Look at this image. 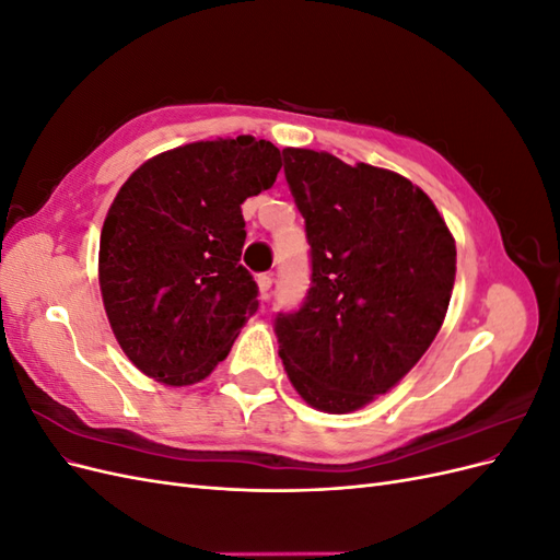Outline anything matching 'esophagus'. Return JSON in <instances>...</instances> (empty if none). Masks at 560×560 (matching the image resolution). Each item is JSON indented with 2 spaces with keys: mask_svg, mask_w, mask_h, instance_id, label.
<instances>
[{
  "mask_svg": "<svg viewBox=\"0 0 560 560\" xmlns=\"http://www.w3.org/2000/svg\"><path fill=\"white\" fill-rule=\"evenodd\" d=\"M257 284H259V294H261V299H264V301H268V296H270V287H273V276H270V273H261V276L257 278Z\"/></svg>",
  "mask_w": 560,
  "mask_h": 560,
  "instance_id": "esophagus-1",
  "label": "esophagus"
}]
</instances>
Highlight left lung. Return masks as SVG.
<instances>
[{
    "mask_svg": "<svg viewBox=\"0 0 560 560\" xmlns=\"http://www.w3.org/2000/svg\"><path fill=\"white\" fill-rule=\"evenodd\" d=\"M306 219L313 287L276 317L280 358L301 399L350 413L393 389L432 346L455 282V241L406 177L327 151L282 149Z\"/></svg>",
    "mask_w": 560,
    "mask_h": 560,
    "instance_id": "left-lung-1",
    "label": "left lung"
}]
</instances>
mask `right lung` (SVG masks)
I'll return each instance as SVG.
<instances>
[{
  "mask_svg": "<svg viewBox=\"0 0 560 560\" xmlns=\"http://www.w3.org/2000/svg\"><path fill=\"white\" fill-rule=\"evenodd\" d=\"M280 167L276 144L238 135L163 151L118 189L97 278L116 341L144 376L200 383L257 313L241 206Z\"/></svg>",
  "mask_w": 560,
  "mask_h": 560,
  "instance_id": "add662e5",
  "label": "right lung"
}]
</instances>
